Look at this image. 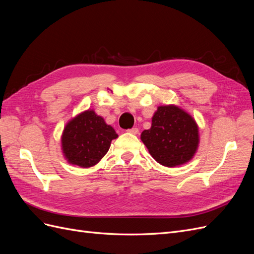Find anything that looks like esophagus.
<instances>
[{"label": "esophagus", "mask_w": 254, "mask_h": 254, "mask_svg": "<svg viewBox=\"0 0 254 254\" xmlns=\"http://www.w3.org/2000/svg\"><path fill=\"white\" fill-rule=\"evenodd\" d=\"M127 131L129 132V133H132V134H136V133H139V129H137L136 127H133V128H131V129H128Z\"/></svg>", "instance_id": "1"}]
</instances>
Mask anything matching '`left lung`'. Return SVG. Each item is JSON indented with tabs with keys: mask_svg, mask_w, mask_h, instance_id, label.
<instances>
[{
	"mask_svg": "<svg viewBox=\"0 0 254 254\" xmlns=\"http://www.w3.org/2000/svg\"><path fill=\"white\" fill-rule=\"evenodd\" d=\"M141 140L151 157L167 167L190 161L198 147L195 120L176 106H160L152 117L151 127L144 130Z\"/></svg>",
	"mask_w": 254,
	"mask_h": 254,
	"instance_id": "left-lung-1",
	"label": "left lung"
}]
</instances>
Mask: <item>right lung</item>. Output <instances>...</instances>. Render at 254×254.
Instances as JSON below:
<instances>
[{"label": "right lung", "instance_id": "1", "mask_svg": "<svg viewBox=\"0 0 254 254\" xmlns=\"http://www.w3.org/2000/svg\"><path fill=\"white\" fill-rule=\"evenodd\" d=\"M114 129L107 125L93 110L80 113L66 124L61 143L68 163L90 167L108 152L111 141L117 139Z\"/></svg>", "mask_w": 254, "mask_h": 254}]
</instances>
